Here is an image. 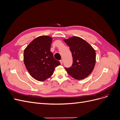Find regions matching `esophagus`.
<instances>
[{
	"label": "esophagus",
	"instance_id": "esophagus-1",
	"mask_svg": "<svg viewBox=\"0 0 120 120\" xmlns=\"http://www.w3.org/2000/svg\"><path fill=\"white\" fill-rule=\"evenodd\" d=\"M60 63L61 64H63V60H60Z\"/></svg>",
	"mask_w": 120,
	"mask_h": 120
}]
</instances>
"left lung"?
<instances>
[{"mask_svg":"<svg viewBox=\"0 0 120 120\" xmlns=\"http://www.w3.org/2000/svg\"><path fill=\"white\" fill-rule=\"evenodd\" d=\"M64 41L70 47L73 60L72 66L65 69L73 78L84 79L92 73L95 67V49L88 42L78 37H72Z\"/></svg>","mask_w":120,"mask_h":120,"instance_id":"8db88e82","label":"left lung"}]
</instances>
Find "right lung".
Here are the masks:
<instances>
[{"label": "right lung", "instance_id": "1", "mask_svg": "<svg viewBox=\"0 0 120 120\" xmlns=\"http://www.w3.org/2000/svg\"><path fill=\"white\" fill-rule=\"evenodd\" d=\"M52 38L48 35L34 39L23 53V60L31 77L38 81H44L52 75L55 68L60 64L50 52Z\"/></svg>", "mask_w": 120, "mask_h": 120}]
</instances>
